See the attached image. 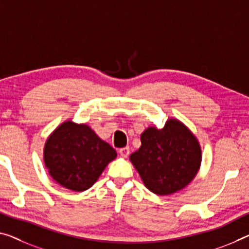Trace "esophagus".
Here are the masks:
<instances>
[{
    "label": "esophagus",
    "instance_id": "34e87169",
    "mask_svg": "<svg viewBox=\"0 0 249 249\" xmlns=\"http://www.w3.org/2000/svg\"><path fill=\"white\" fill-rule=\"evenodd\" d=\"M119 154L121 155V157H124V158H127L130 154V149L129 147H124V148H121L119 150Z\"/></svg>",
    "mask_w": 249,
    "mask_h": 249
}]
</instances>
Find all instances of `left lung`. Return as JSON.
<instances>
[{"mask_svg": "<svg viewBox=\"0 0 249 249\" xmlns=\"http://www.w3.org/2000/svg\"><path fill=\"white\" fill-rule=\"evenodd\" d=\"M141 146L130 155L144 186L156 195L168 196L185 188L199 171L201 148L190 129L176 118L164 127H148Z\"/></svg>", "mask_w": 249, "mask_h": 249, "instance_id": "1", "label": "left lung"}]
</instances>
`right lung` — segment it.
<instances>
[{
	"instance_id": "1",
	"label": "right lung",
	"mask_w": 249,
	"mask_h": 249,
	"mask_svg": "<svg viewBox=\"0 0 249 249\" xmlns=\"http://www.w3.org/2000/svg\"><path fill=\"white\" fill-rule=\"evenodd\" d=\"M117 152L89 125L72 120L61 124L45 141L44 164L53 180L81 193L98 180Z\"/></svg>"
}]
</instances>
